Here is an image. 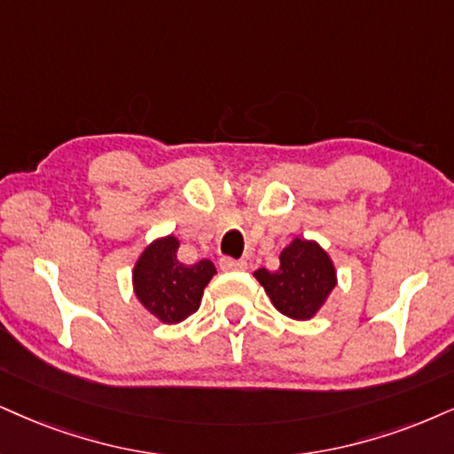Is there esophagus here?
I'll return each mask as SVG.
<instances>
[{
    "instance_id": "obj_1",
    "label": "esophagus",
    "mask_w": 454,
    "mask_h": 454,
    "mask_svg": "<svg viewBox=\"0 0 454 454\" xmlns=\"http://www.w3.org/2000/svg\"><path fill=\"white\" fill-rule=\"evenodd\" d=\"M218 267H221L223 271H246V270H248V262L229 259V256H223V259L218 261Z\"/></svg>"
}]
</instances>
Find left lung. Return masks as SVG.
I'll list each match as a JSON object with an SVG mask.
<instances>
[{
	"label": "left lung",
	"mask_w": 454,
	"mask_h": 454,
	"mask_svg": "<svg viewBox=\"0 0 454 454\" xmlns=\"http://www.w3.org/2000/svg\"><path fill=\"white\" fill-rule=\"evenodd\" d=\"M254 278L273 307L293 320H311L337 286V270L326 250L313 239L301 238L282 250L276 271L256 270Z\"/></svg>",
	"instance_id": "left-lung-1"
}]
</instances>
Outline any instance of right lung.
<instances>
[{
  "label": "right lung",
  "mask_w": 454,
  "mask_h": 454,
  "mask_svg": "<svg viewBox=\"0 0 454 454\" xmlns=\"http://www.w3.org/2000/svg\"><path fill=\"white\" fill-rule=\"evenodd\" d=\"M178 239L166 236L151 242L132 270L137 299L160 322L178 324L200 309L204 288L216 273L215 262L201 259L184 265L176 259Z\"/></svg>",
  "instance_id": "right-lung-1"
}]
</instances>
